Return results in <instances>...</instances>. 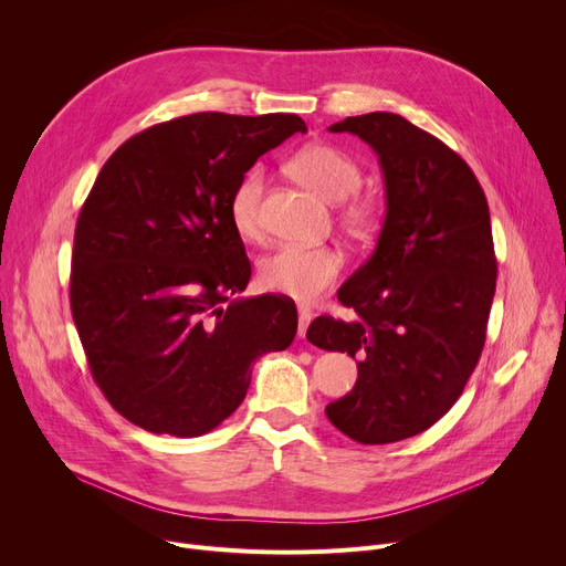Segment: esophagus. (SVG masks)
I'll return each instance as SVG.
<instances>
[{"instance_id":"1","label":"esophagus","mask_w":566,"mask_h":566,"mask_svg":"<svg viewBox=\"0 0 566 566\" xmlns=\"http://www.w3.org/2000/svg\"><path fill=\"white\" fill-rule=\"evenodd\" d=\"M310 321H312L310 307H298V337H301V339H305V335H307Z\"/></svg>"}]
</instances>
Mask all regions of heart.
I'll list each match as a JSON object with an SVG mask.
<instances>
[{
    "label": "heart",
    "mask_w": 566,
    "mask_h": 566,
    "mask_svg": "<svg viewBox=\"0 0 566 566\" xmlns=\"http://www.w3.org/2000/svg\"><path fill=\"white\" fill-rule=\"evenodd\" d=\"M289 174L325 201H344L360 186V169L337 148L310 144L289 160ZM263 195V171L250 169L231 192L229 220L243 238L261 233L259 203ZM344 224L358 235L376 227L378 208L371 199H350L342 211ZM344 259L333 248H295L284 245L259 263L261 289L286 295L298 303H312L328 291L342 275Z\"/></svg>",
    "instance_id": "b5f03b06"
}]
</instances>
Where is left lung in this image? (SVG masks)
Masks as SVG:
<instances>
[{"instance_id":"obj_1","label":"left lung","mask_w":566,"mask_h":566,"mask_svg":"<svg viewBox=\"0 0 566 566\" xmlns=\"http://www.w3.org/2000/svg\"><path fill=\"white\" fill-rule=\"evenodd\" d=\"M367 142L385 181L374 254L337 291L353 321L318 316L307 339L358 358L353 390L325 406L363 444L397 442L436 424L478 365L497 263L484 190L450 146L392 112L328 128Z\"/></svg>"}]
</instances>
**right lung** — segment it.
Instances as JSON below:
<instances>
[{"label": "right lung", "instance_id": "add662e5", "mask_svg": "<svg viewBox=\"0 0 566 566\" xmlns=\"http://www.w3.org/2000/svg\"><path fill=\"white\" fill-rule=\"evenodd\" d=\"M305 130L295 114L201 112L130 137L103 165L75 227L71 310L94 380L128 422L208 433L245 399L254 360L291 346L293 301L233 298L252 265L229 199Z\"/></svg>", "mask_w": 566, "mask_h": 566}]
</instances>
